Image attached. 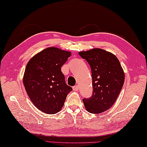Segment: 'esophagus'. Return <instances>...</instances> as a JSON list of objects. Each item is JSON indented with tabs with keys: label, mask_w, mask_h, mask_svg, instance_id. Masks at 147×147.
I'll return each instance as SVG.
<instances>
[{
	"label": "esophagus",
	"mask_w": 147,
	"mask_h": 147,
	"mask_svg": "<svg viewBox=\"0 0 147 147\" xmlns=\"http://www.w3.org/2000/svg\"><path fill=\"white\" fill-rule=\"evenodd\" d=\"M73 90H74V91H78V90H79V86H78V85H76V86H73Z\"/></svg>",
	"instance_id": "obj_1"
}]
</instances>
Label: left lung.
I'll list each match as a JSON object with an SVG mask.
<instances>
[{
	"instance_id": "left-lung-1",
	"label": "left lung",
	"mask_w": 147,
	"mask_h": 147,
	"mask_svg": "<svg viewBox=\"0 0 147 147\" xmlns=\"http://www.w3.org/2000/svg\"><path fill=\"white\" fill-rule=\"evenodd\" d=\"M91 68L93 94L83 99L86 110L92 114H99L112 107L119 96L125 81L124 71L114 54L101 48L79 51Z\"/></svg>"
}]
</instances>
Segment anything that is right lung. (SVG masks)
Returning <instances> with one entry per match:
<instances>
[{
    "label": "right lung",
    "mask_w": 147,
    "mask_h": 147,
    "mask_svg": "<svg viewBox=\"0 0 147 147\" xmlns=\"http://www.w3.org/2000/svg\"><path fill=\"white\" fill-rule=\"evenodd\" d=\"M71 52L49 47L28 61L23 77L26 91L33 104L47 114H55L63 107L72 88L66 84L61 66Z\"/></svg>",
    "instance_id": "add662e5"
}]
</instances>
